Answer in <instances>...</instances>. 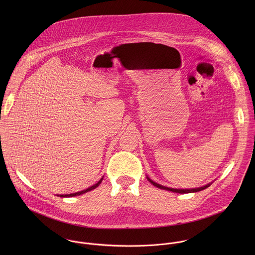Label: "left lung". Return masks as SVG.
Segmentation results:
<instances>
[{"label": "left lung", "instance_id": "left-lung-1", "mask_svg": "<svg viewBox=\"0 0 255 255\" xmlns=\"http://www.w3.org/2000/svg\"><path fill=\"white\" fill-rule=\"evenodd\" d=\"M147 178V180L149 181V182H151L154 186H156V187H158V188H161V189H164V190H169V191H173V192H178V193H191V192H197V191H200V190H203V189H205V188H207V187H209L211 184H212V182H209V183H207V184H205V185H203V186H200V187H196V188H172V187H168V186H164V185H162V184H159V183H157V182H153L150 178H148V177H146Z\"/></svg>", "mask_w": 255, "mask_h": 255}]
</instances>
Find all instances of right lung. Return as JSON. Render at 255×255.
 <instances>
[{
	"label": "right lung",
	"instance_id": "obj_1",
	"mask_svg": "<svg viewBox=\"0 0 255 255\" xmlns=\"http://www.w3.org/2000/svg\"><path fill=\"white\" fill-rule=\"evenodd\" d=\"M103 178H104V176L100 179L99 182H96L95 184L89 186L88 188H86V189H84V190H81V191H78V192H74V193H70V194H57V196H60V197H73V196H76V195H80V194L86 193V192H88V191H90V190H93V189H95L96 187H98V185L103 181Z\"/></svg>",
	"mask_w": 255,
	"mask_h": 255
}]
</instances>
